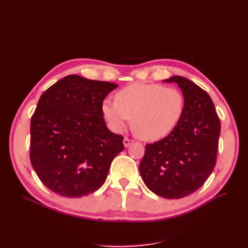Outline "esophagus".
Here are the masks:
<instances>
[{
    "mask_svg": "<svg viewBox=\"0 0 248 248\" xmlns=\"http://www.w3.org/2000/svg\"><path fill=\"white\" fill-rule=\"evenodd\" d=\"M133 142V140L131 139H128V138H124L123 140V144H124V147H129L131 144Z\"/></svg>",
    "mask_w": 248,
    "mask_h": 248,
    "instance_id": "34e87169",
    "label": "esophagus"
}]
</instances>
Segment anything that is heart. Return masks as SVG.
<instances>
[{"mask_svg":"<svg viewBox=\"0 0 248 248\" xmlns=\"http://www.w3.org/2000/svg\"><path fill=\"white\" fill-rule=\"evenodd\" d=\"M104 99L101 111L114 132H121L130 121L145 140L163 139L174 130L184 115L185 97L178 89L158 84H133Z\"/></svg>","mask_w":248,"mask_h":248,"instance_id":"obj_1","label":"heart"}]
</instances>
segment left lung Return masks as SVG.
<instances>
[{
  "label": "left lung",
  "mask_w": 248,
  "mask_h": 248,
  "mask_svg": "<svg viewBox=\"0 0 248 248\" xmlns=\"http://www.w3.org/2000/svg\"><path fill=\"white\" fill-rule=\"evenodd\" d=\"M185 97L184 115L168 137L147 144L140 172L148 188L166 199H181L206 182L216 163L220 121L214 103L190 79L175 76Z\"/></svg>",
  "instance_id": "obj_1"
}]
</instances>
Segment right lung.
I'll use <instances>...</instances> for the list:
<instances>
[{"mask_svg": "<svg viewBox=\"0 0 248 248\" xmlns=\"http://www.w3.org/2000/svg\"><path fill=\"white\" fill-rule=\"evenodd\" d=\"M117 84L67 76L44 92L31 120L30 159L41 182L66 198L99 189L124 150L109 131L101 103Z\"/></svg>", "mask_w": 248, "mask_h": 248, "instance_id": "add662e5", "label": "right lung"}]
</instances>
